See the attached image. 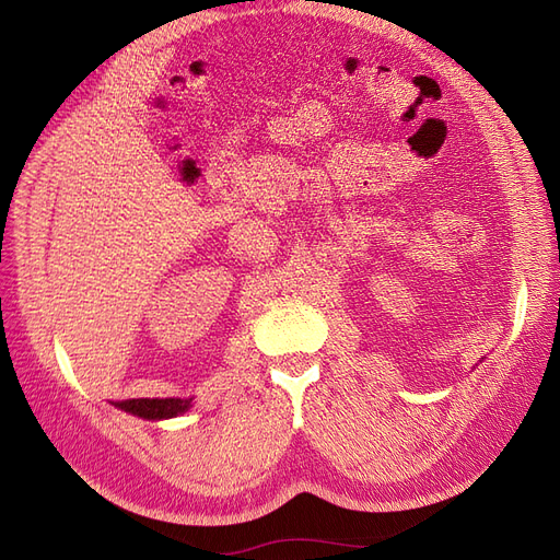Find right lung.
Masks as SVG:
<instances>
[{"label":"right lung","instance_id":"right-lung-1","mask_svg":"<svg viewBox=\"0 0 560 560\" xmlns=\"http://www.w3.org/2000/svg\"><path fill=\"white\" fill-rule=\"evenodd\" d=\"M114 406L124 409L128 413H135L140 418H149V420H161V418H173L184 413L191 406V399H121L114 401Z\"/></svg>","mask_w":560,"mask_h":560}]
</instances>
